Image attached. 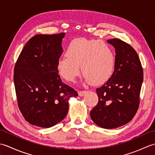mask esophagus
<instances>
[{"label": "esophagus", "instance_id": "esophagus-1", "mask_svg": "<svg viewBox=\"0 0 155 155\" xmlns=\"http://www.w3.org/2000/svg\"><path fill=\"white\" fill-rule=\"evenodd\" d=\"M86 93H87V91H78V95H79L80 97H83L85 94H86Z\"/></svg>", "mask_w": 155, "mask_h": 155}]
</instances>
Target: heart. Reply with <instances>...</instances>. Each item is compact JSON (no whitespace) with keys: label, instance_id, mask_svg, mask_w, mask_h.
<instances>
[{"label":"heart","instance_id":"heart-1","mask_svg":"<svg viewBox=\"0 0 155 155\" xmlns=\"http://www.w3.org/2000/svg\"><path fill=\"white\" fill-rule=\"evenodd\" d=\"M65 54L58 59L57 69L67 81H74L79 74V66L85 80L94 85L106 83L113 75L114 55L110 46L103 41L73 39L66 48Z\"/></svg>","mask_w":155,"mask_h":155}]
</instances>
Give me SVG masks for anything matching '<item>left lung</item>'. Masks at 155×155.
I'll list each match as a JSON object with an SVG mask.
<instances>
[{"label": "left lung", "mask_w": 155, "mask_h": 155, "mask_svg": "<svg viewBox=\"0 0 155 155\" xmlns=\"http://www.w3.org/2000/svg\"><path fill=\"white\" fill-rule=\"evenodd\" d=\"M107 42L115 48L114 71L110 79L96 89L98 102L90 114L98 126L110 129L126 124L135 115L143 71L139 56L130 45L117 38Z\"/></svg>", "instance_id": "8db88e82"}]
</instances>
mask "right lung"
I'll return each mask as SVG.
<instances>
[{
	"mask_svg": "<svg viewBox=\"0 0 155 155\" xmlns=\"http://www.w3.org/2000/svg\"><path fill=\"white\" fill-rule=\"evenodd\" d=\"M65 33L37 35L20 54L14 69L18 106L25 120L49 128L60 123L68 110V100L77 91L62 82L57 62L62 53Z\"/></svg>",
	"mask_w": 155,
	"mask_h": 155,
	"instance_id": "1",
	"label": "right lung"
}]
</instances>
